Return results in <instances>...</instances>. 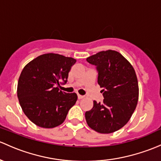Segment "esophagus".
<instances>
[{"label":"esophagus","mask_w":161,"mask_h":161,"mask_svg":"<svg viewBox=\"0 0 161 161\" xmlns=\"http://www.w3.org/2000/svg\"><path fill=\"white\" fill-rule=\"evenodd\" d=\"M82 98H84L83 96H81V95H78V99H82Z\"/></svg>","instance_id":"34e87169"}]
</instances>
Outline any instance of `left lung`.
Instances as JSON below:
<instances>
[{
    "mask_svg": "<svg viewBox=\"0 0 161 161\" xmlns=\"http://www.w3.org/2000/svg\"><path fill=\"white\" fill-rule=\"evenodd\" d=\"M98 72V84L103 88V103L93 101V107L86 112L91 129L111 133L130 120L138 102L139 87L136 72L120 53L103 51L86 58Z\"/></svg>",
    "mask_w": 161,
    "mask_h": 161,
    "instance_id": "8db88e82",
    "label": "left lung"
}]
</instances>
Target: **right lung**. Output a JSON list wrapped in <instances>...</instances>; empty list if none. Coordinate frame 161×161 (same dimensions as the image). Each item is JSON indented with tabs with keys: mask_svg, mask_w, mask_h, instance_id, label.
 <instances>
[{
	"mask_svg": "<svg viewBox=\"0 0 161 161\" xmlns=\"http://www.w3.org/2000/svg\"><path fill=\"white\" fill-rule=\"evenodd\" d=\"M76 60L58 54H44L25 65L18 83V98L27 117L37 126L53 128L62 124L77 100L75 93L59 91L67 82Z\"/></svg>",
	"mask_w": 161,
	"mask_h": 161,
	"instance_id": "obj_1",
	"label": "right lung"
}]
</instances>
